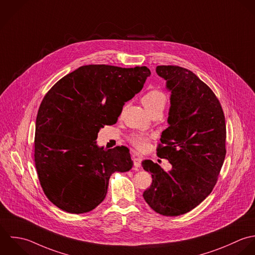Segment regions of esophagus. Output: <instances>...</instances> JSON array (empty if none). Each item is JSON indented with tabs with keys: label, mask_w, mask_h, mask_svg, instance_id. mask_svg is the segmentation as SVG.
Returning a JSON list of instances; mask_svg holds the SVG:
<instances>
[{
	"label": "esophagus",
	"mask_w": 255,
	"mask_h": 255,
	"mask_svg": "<svg viewBox=\"0 0 255 255\" xmlns=\"http://www.w3.org/2000/svg\"><path fill=\"white\" fill-rule=\"evenodd\" d=\"M132 160H133V165H134V167H140V166H141V161H142L141 156H139L138 154H133Z\"/></svg>",
	"instance_id": "esophagus-1"
}]
</instances>
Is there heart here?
Here are the masks:
<instances>
[{"label":"heart","mask_w":255,"mask_h":255,"mask_svg":"<svg viewBox=\"0 0 255 255\" xmlns=\"http://www.w3.org/2000/svg\"><path fill=\"white\" fill-rule=\"evenodd\" d=\"M141 103L146 111L152 115L155 112H163L167 103V96L159 89H152L142 96ZM129 141L137 149L144 150L148 146L149 138L142 134L135 133L129 136Z\"/></svg>","instance_id":"b5f03b06"}]
</instances>
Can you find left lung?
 <instances>
[{"instance_id":"8db88e82","label":"left lung","mask_w":255,"mask_h":255,"mask_svg":"<svg viewBox=\"0 0 255 255\" xmlns=\"http://www.w3.org/2000/svg\"><path fill=\"white\" fill-rule=\"evenodd\" d=\"M171 92L169 127L162 131L157 155L168 159V172L151 160L143 169L152 183L143 198L156 213L176 217L201 204L213 191L226 157V122L209 86L192 71L173 65L156 67Z\"/></svg>"}]
</instances>
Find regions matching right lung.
<instances>
[{
    "label": "right lung",
    "instance_id": "1",
    "mask_svg": "<svg viewBox=\"0 0 255 255\" xmlns=\"http://www.w3.org/2000/svg\"><path fill=\"white\" fill-rule=\"evenodd\" d=\"M145 67L85 65L61 78L44 96L35 123L34 162L51 203L70 214L100 205L111 175L131 169L126 146L97 145L104 126L117 123L126 102L150 76Z\"/></svg>",
    "mask_w": 255,
    "mask_h": 255
}]
</instances>
